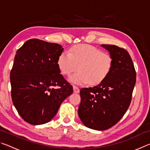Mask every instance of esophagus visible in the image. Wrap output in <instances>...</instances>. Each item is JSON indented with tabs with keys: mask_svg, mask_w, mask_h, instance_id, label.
<instances>
[{
	"mask_svg": "<svg viewBox=\"0 0 150 150\" xmlns=\"http://www.w3.org/2000/svg\"><path fill=\"white\" fill-rule=\"evenodd\" d=\"M73 91H74L75 93H79L80 92V90L79 88L77 87H76V86H73Z\"/></svg>",
	"mask_w": 150,
	"mask_h": 150,
	"instance_id": "34e87169",
	"label": "esophagus"
}]
</instances>
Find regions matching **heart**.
Listing matches in <instances>:
<instances>
[{
	"mask_svg": "<svg viewBox=\"0 0 150 150\" xmlns=\"http://www.w3.org/2000/svg\"><path fill=\"white\" fill-rule=\"evenodd\" d=\"M57 63L61 73L67 76L74 72L78 66V71L69 78L73 84L96 85L111 71L113 59L110 54L93 45L79 44L71 48L69 53H61Z\"/></svg>",
	"mask_w": 150,
	"mask_h": 150,
	"instance_id": "heart-1",
	"label": "heart"
}]
</instances>
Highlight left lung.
Wrapping results in <instances>:
<instances>
[{
  "label": "left lung",
  "mask_w": 150,
  "mask_h": 150,
  "mask_svg": "<svg viewBox=\"0 0 150 150\" xmlns=\"http://www.w3.org/2000/svg\"><path fill=\"white\" fill-rule=\"evenodd\" d=\"M101 46L113 59L111 71L96 86L81 88L78 110L83 124L96 130H107L123 117L130 105L136 79L133 62L125 49L115 45Z\"/></svg>",
  "instance_id": "obj_1"
}]
</instances>
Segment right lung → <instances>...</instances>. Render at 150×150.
<instances>
[{
  "instance_id": "obj_1",
  "label": "right lung",
  "mask_w": 150,
  "mask_h": 150,
  "mask_svg": "<svg viewBox=\"0 0 150 150\" xmlns=\"http://www.w3.org/2000/svg\"><path fill=\"white\" fill-rule=\"evenodd\" d=\"M63 50L58 44L31 39L17 51L10 75L11 96L18 112L28 123L50 122L73 92L57 66Z\"/></svg>"
}]
</instances>
